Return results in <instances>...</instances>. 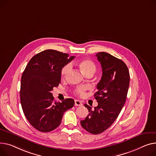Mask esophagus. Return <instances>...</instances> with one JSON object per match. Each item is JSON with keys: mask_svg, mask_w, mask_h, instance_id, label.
Instances as JSON below:
<instances>
[{"mask_svg": "<svg viewBox=\"0 0 156 156\" xmlns=\"http://www.w3.org/2000/svg\"><path fill=\"white\" fill-rule=\"evenodd\" d=\"M75 106H82L83 103L81 101H80L78 100H75Z\"/></svg>", "mask_w": 156, "mask_h": 156, "instance_id": "1", "label": "esophagus"}]
</instances>
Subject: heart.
<instances>
[{"label": "heart", "instance_id": "b5f03b06", "mask_svg": "<svg viewBox=\"0 0 156 156\" xmlns=\"http://www.w3.org/2000/svg\"><path fill=\"white\" fill-rule=\"evenodd\" d=\"M79 65L81 71L85 75H88V73H94L96 71L95 65L90 59H85L80 61ZM71 69V63H68L65 65L61 69V76L63 78H65L67 76V75L69 73ZM87 89V88L86 87H79L75 90V93L80 96H83L85 94Z\"/></svg>", "mask_w": 156, "mask_h": 156}]
</instances>
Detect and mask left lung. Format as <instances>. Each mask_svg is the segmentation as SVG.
I'll use <instances>...</instances> for the list:
<instances>
[{
	"mask_svg": "<svg viewBox=\"0 0 156 156\" xmlns=\"http://www.w3.org/2000/svg\"><path fill=\"white\" fill-rule=\"evenodd\" d=\"M96 56L102 68L94 95L98 106L92 110L85 104L90 113L80 121L82 127L92 134L104 132L117 119L125 104L130 82L129 69L123 61L105 52H100Z\"/></svg>",
	"mask_w": 156,
	"mask_h": 156,
	"instance_id": "obj_1",
	"label": "left lung"
}]
</instances>
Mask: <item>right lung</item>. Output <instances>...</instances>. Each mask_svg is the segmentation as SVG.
Here are the masks:
<instances>
[{
	"mask_svg": "<svg viewBox=\"0 0 156 156\" xmlns=\"http://www.w3.org/2000/svg\"><path fill=\"white\" fill-rule=\"evenodd\" d=\"M74 58L56 50H44L30 59L23 72L20 103L27 120L40 132H49L56 129L65 112L75 105L71 98L54 101L51 93L60 83L62 68Z\"/></svg>",
	"mask_w": 156,
	"mask_h": 156,
	"instance_id": "right-lung-1",
	"label": "right lung"
}]
</instances>
